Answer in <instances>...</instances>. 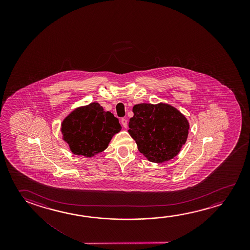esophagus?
<instances>
[{"mask_svg": "<svg viewBox=\"0 0 250 250\" xmlns=\"http://www.w3.org/2000/svg\"><path fill=\"white\" fill-rule=\"evenodd\" d=\"M121 124H122V125H123L125 128H126L127 127V119H121Z\"/></svg>", "mask_w": 250, "mask_h": 250, "instance_id": "34e87169", "label": "esophagus"}]
</instances>
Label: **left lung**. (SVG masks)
Segmentation results:
<instances>
[{
    "label": "left lung",
    "mask_w": 250,
    "mask_h": 250,
    "mask_svg": "<svg viewBox=\"0 0 250 250\" xmlns=\"http://www.w3.org/2000/svg\"><path fill=\"white\" fill-rule=\"evenodd\" d=\"M129 133L149 161L163 163L180 152L188 136L184 115L167 104H139L132 108Z\"/></svg>",
    "instance_id": "8db88e82"
}]
</instances>
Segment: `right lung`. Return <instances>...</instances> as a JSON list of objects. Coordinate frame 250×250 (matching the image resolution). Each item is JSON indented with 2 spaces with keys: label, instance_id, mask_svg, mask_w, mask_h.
<instances>
[{
  "label": "right lung",
  "instance_id": "right-lung-1",
  "mask_svg": "<svg viewBox=\"0 0 250 250\" xmlns=\"http://www.w3.org/2000/svg\"><path fill=\"white\" fill-rule=\"evenodd\" d=\"M121 128L114 115L104 111L99 103H91L70 112L62 123L61 131L74 154L92 157L106 149Z\"/></svg>",
  "mask_w": 250,
  "mask_h": 250
}]
</instances>
